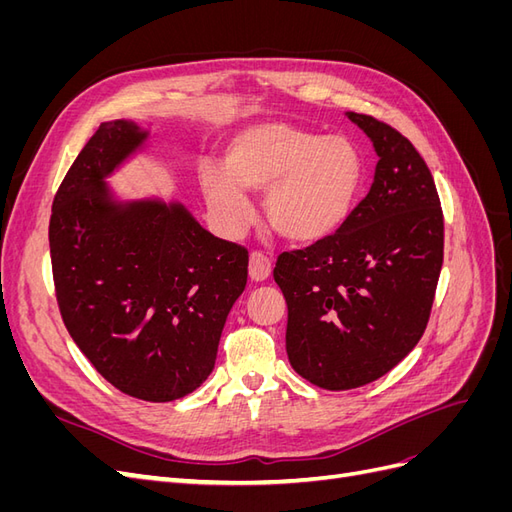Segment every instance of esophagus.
Segmentation results:
<instances>
[{"label":"esophagus","instance_id":"obj_1","mask_svg":"<svg viewBox=\"0 0 512 512\" xmlns=\"http://www.w3.org/2000/svg\"><path fill=\"white\" fill-rule=\"evenodd\" d=\"M271 275V260L262 252H252L250 256V277L254 282H265Z\"/></svg>","mask_w":512,"mask_h":512}]
</instances>
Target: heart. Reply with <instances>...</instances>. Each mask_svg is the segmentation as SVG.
I'll return each mask as SVG.
<instances>
[{
  "label": "heart",
  "mask_w": 512,
  "mask_h": 512,
  "mask_svg": "<svg viewBox=\"0 0 512 512\" xmlns=\"http://www.w3.org/2000/svg\"><path fill=\"white\" fill-rule=\"evenodd\" d=\"M365 181L361 151L346 138L324 136L288 121L241 130L224 164L200 168V188L230 235L254 222L245 190L265 192L269 226L292 243H318L342 228Z\"/></svg>",
  "instance_id": "1"
}]
</instances>
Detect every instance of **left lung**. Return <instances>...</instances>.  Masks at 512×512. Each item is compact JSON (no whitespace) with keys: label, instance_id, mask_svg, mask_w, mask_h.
Masks as SVG:
<instances>
[{"label":"left lung","instance_id":"left-lung-1","mask_svg":"<svg viewBox=\"0 0 512 512\" xmlns=\"http://www.w3.org/2000/svg\"><path fill=\"white\" fill-rule=\"evenodd\" d=\"M346 115L374 143V183L335 235L284 252L273 269L288 305V361L327 391L374 382L406 359L425 333L444 256L421 153L386 123Z\"/></svg>","mask_w":512,"mask_h":512}]
</instances>
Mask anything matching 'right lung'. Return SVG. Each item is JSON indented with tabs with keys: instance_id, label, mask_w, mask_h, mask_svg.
Returning a JSON list of instances; mask_svg holds the SVG:
<instances>
[{
	"instance_id": "1",
	"label": "right lung",
	"mask_w": 512,
	"mask_h": 512,
	"mask_svg": "<svg viewBox=\"0 0 512 512\" xmlns=\"http://www.w3.org/2000/svg\"><path fill=\"white\" fill-rule=\"evenodd\" d=\"M147 138L130 119L102 123L55 194L49 243L74 344L121 393L173 401L213 371L250 258L177 200L115 196L106 179Z\"/></svg>"
}]
</instances>
